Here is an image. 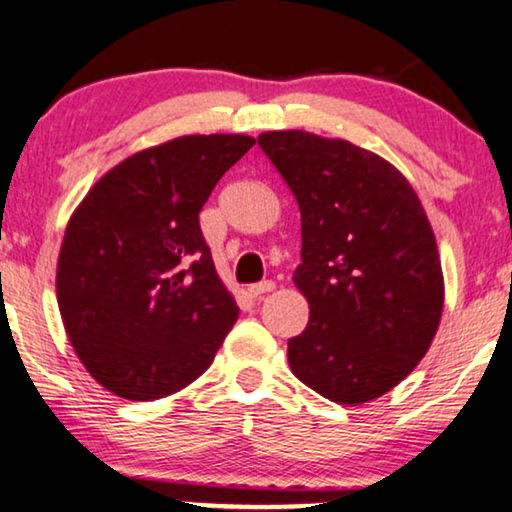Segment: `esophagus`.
Returning a JSON list of instances; mask_svg holds the SVG:
<instances>
[{"label": "esophagus", "instance_id": "obj_1", "mask_svg": "<svg viewBox=\"0 0 512 512\" xmlns=\"http://www.w3.org/2000/svg\"><path fill=\"white\" fill-rule=\"evenodd\" d=\"M274 290V281H261V283H254V286H249V295L251 297H261L265 293H272Z\"/></svg>", "mask_w": 512, "mask_h": 512}]
</instances>
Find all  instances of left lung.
<instances>
[{"instance_id": "1", "label": "left lung", "mask_w": 512, "mask_h": 512, "mask_svg": "<svg viewBox=\"0 0 512 512\" xmlns=\"http://www.w3.org/2000/svg\"><path fill=\"white\" fill-rule=\"evenodd\" d=\"M302 217L295 286L311 316L288 341L297 380L338 405L380 398L414 371L439 327L435 233L405 176L350 141L263 132Z\"/></svg>"}]
</instances>
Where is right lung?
Masks as SVG:
<instances>
[{"mask_svg": "<svg viewBox=\"0 0 512 512\" xmlns=\"http://www.w3.org/2000/svg\"><path fill=\"white\" fill-rule=\"evenodd\" d=\"M256 141L190 135L107 171L66 226L57 302L93 380L128 400L194 382L238 320L217 277L199 212Z\"/></svg>", "mask_w": 512, "mask_h": 512, "instance_id": "1", "label": "right lung"}]
</instances>
